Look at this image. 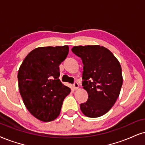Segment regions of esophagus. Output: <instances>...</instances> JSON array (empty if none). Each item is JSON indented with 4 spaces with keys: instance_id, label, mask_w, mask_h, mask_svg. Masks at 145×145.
<instances>
[{
    "instance_id": "1",
    "label": "esophagus",
    "mask_w": 145,
    "mask_h": 145,
    "mask_svg": "<svg viewBox=\"0 0 145 145\" xmlns=\"http://www.w3.org/2000/svg\"><path fill=\"white\" fill-rule=\"evenodd\" d=\"M78 86L79 85H78V83H76V82H74V84H73V87H74V89H77L78 88Z\"/></svg>"
}]
</instances>
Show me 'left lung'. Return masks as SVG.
I'll return each mask as SVG.
<instances>
[{
    "mask_svg": "<svg viewBox=\"0 0 145 145\" xmlns=\"http://www.w3.org/2000/svg\"><path fill=\"white\" fill-rule=\"evenodd\" d=\"M71 50L83 64L82 86L88 93V99L80 105L81 112L89 118L104 115L120 93L123 83L120 64L103 46H78Z\"/></svg>",
    "mask_w": 145,
    "mask_h": 145,
    "instance_id": "left-lung-1",
    "label": "left lung"
}]
</instances>
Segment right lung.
Listing matches in <instances>:
<instances>
[{"label": "right lung", "mask_w": 145, "mask_h": 145, "mask_svg": "<svg viewBox=\"0 0 145 145\" xmlns=\"http://www.w3.org/2000/svg\"><path fill=\"white\" fill-rule=\"evenodd\" d=\"M68 46L39 47L24 59L18 71V84L23 103L29 112L43 122L60 114L71 89L59 79V65L67 58Z\"/></svg>", "instance_id": "obj_1"}]
</instances>
